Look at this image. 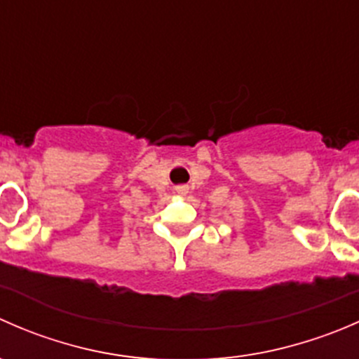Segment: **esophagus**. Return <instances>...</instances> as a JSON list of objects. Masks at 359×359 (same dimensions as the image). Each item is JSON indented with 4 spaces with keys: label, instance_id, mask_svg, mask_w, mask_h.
Returning a JSON list of instances; mask_svg holds the SVG:
<instances>
[{
    "label": "esophagus",
    "instance_id": "esophagus-1",
    "mask_svg": "<svg viewBox=\"0 0 359 359\" xmlns=\"http://www.w3.org/2000/svg\"><path fill=\"white\" fill-rule=\"evenodd\" d=\"M175 191L179 194H186L187 193V187L186 186H179V187H175Z\"/></svg>",
    "mask_w": 359,
    "mask_h": 359
}]
</instances>
